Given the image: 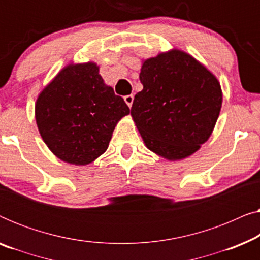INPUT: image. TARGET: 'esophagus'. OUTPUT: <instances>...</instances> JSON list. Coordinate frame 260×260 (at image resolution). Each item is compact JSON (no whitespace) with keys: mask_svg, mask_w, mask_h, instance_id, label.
Instances as JSON below:
<instances>
[{"mask_svg":"<svg viewBox=\"0 0 260 260\" xmlns=\"http://www.w3.org/2000/svg\"><path fill=\"white\" fill-rule=\"evenodd\" d=\"M124 101H125V103L129 106H131L133 105V103H134V95L133 94H127V95H125V97H124Z\"/></svg>","mask_w":260,"mask_h":260,"instance_id":"1","label":"esophagus"}]
</instances>
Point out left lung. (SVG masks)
Wrapping results in <instances>:
<instances>
[{"label":"left lung","instance_id":"left-lung-1","mask_svg":"<svg viewBox=\"0 0 260 260\" xmlns=\"http://www.w3.org/2000/svg\"><path fill=\"white\" fill-rule=\"evenodd\" d=\"M131 116L144 143L168 159L198 150L211 136L222 103L216 78L193 56L172 51L145 60Z\"/></svg>","mask_w":260,"mask_h":260}]
</instances>
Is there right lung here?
Listing matches in <instances>:
<instances>
[{"mask_svg": "<svg viewBox=\"0 0 260 260\" xmlns=\"http://www.w3.org/2000/svg\"><path fill=\"white\" fill-rule=\"evenodd\" d=\"M95 63L70 65L41 92L35 118L47 147L62 161L87 165L109 147L124 99L106 86Z\"/></svg>", "mask_w": 260, "mask_h": 260, "instance_id": "right-lung-1", "label": "right lung"}]
</instances>
